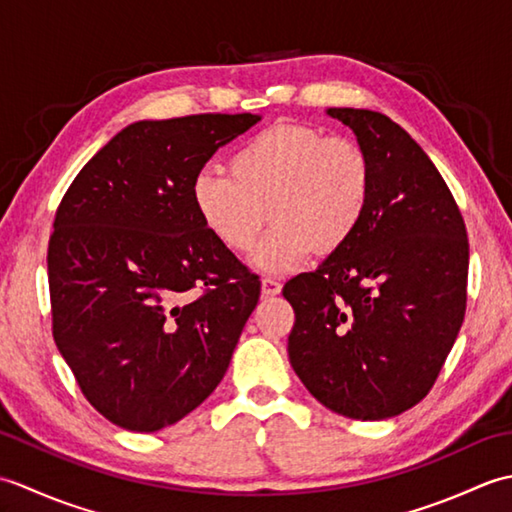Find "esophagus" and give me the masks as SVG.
I'll return each mask as SVG.
<instances>
[{
  "mask_svg": "<svg viewBox=\"0 0 512 512\" xmlns=\"http://www.w3.org/2000/svg\"><path fill=\"white\" fill-rule=\"evenodd\" d=\"M262 292L266 297H275V295H279L281 292V284L277 279H273V277H264L262 279Z\"/></svg>",
  "mask_w": 512,
  "mask_h": 512,
  "instance_id": "esophagus-1",
  "label": "esophagus"
}]
</instances>
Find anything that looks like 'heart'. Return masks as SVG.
I'll return each instance as SVG.
<instances>
[{"label": "heart", "mask_w": 512, "mask_h": 512, "mask_svg": "<svg viewBox=\"0 0 512 512\" xmlns=\"http://www.w3.org/2000/svg\"><path fill=\"white\" fill-rule=\"evenodd\" d=\"M228 172L195 173L191 204L206 233L237 255L253 250L268 211L273 226L253 255L268 273L301 266L317 248H343L372 198L365 149L301 123H277L250 136L228 158Z\"/></svg>", "instance_id": "1"}]
</instances>
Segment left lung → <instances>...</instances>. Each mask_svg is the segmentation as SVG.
<instances>
[{"instance_id":"left-lung-1","label":"left lung","mask_w":512,"mask_h":512,"mask_svg":"<svg viewBox=\"0 0 512 512\" xmlns=\"http://www.w3.org/2000/svg\"><path fill=\"white\" fill-rule=\"evenodd\" d=\"M372 165V198L350 242L292 277L288 356L321 405L385 420L429 394L466 312L469 237L436 165L385 114L330 107Z\"/></svg>"}]
</instances>
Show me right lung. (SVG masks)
Returning a JSON list of instances; mask_svg holds the SVG:
<instances>
[{
  "instance_id": "right-lung-1",
  "label": "right lung",
  "mask_w": 512,
  "mask_h": 512,
  "mask_svg": "<svg viewBox=\"0 0 512 512\" xmlns=\"http://www.w3.org/2000/svg\"><path fill=\"white\" fill-rule=\"evenodd\" d=\"M255 114H193L118 132L54 215L52 336L103 418L151 433L211 396L259 301V277L206 233L189 187Z\"/></svg>"
}]
</instances>
